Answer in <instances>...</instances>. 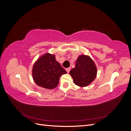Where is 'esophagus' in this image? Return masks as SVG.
I'll return each instance as SVG.
<instances>
[{"label":"esophagus","instance_id":"obj_1","mask_svg":"<svg viewBox=\"0 0 131 131\" xmlns=\"http://www.w3.org/2000/svg\"><path fill=\"white\" fill-rule=\"evenodd\" d=\"M70 68H66V71L67 72V73H69V72H70Z\"/></svg>","mask_w":131,"mask_h":131}]
</instances>
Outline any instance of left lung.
<instances>
[{"label": "left lung", "mask_w": 131, "mask_h": 131, "mask_svg": "<svg viewBox=\"0 0 131 131\" xmlns=\"http://www.w3.org/2000/svg\"><path fill=\"white\" fill-rule=\"evenodd\" d=\"M97 72L96 66L92 59L86 55H81L77 59L75 67L71 69L69 74L75 85L85 87L94 80Z\"/></svg>", "instance_id": "obj_1"}]
</instances>
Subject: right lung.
Segmentation results:
<instances>
[{
    "label": "right lung",
    "mask_w": 131,
    "mask_h": 131,
    "mask_svg": "<svg viewBox=\"0 0 131 131\" xmlns=\"http://www.w3.org/2000/svg\"><path fill=\"white\" fill-rule=\"evenodd\" d=\"M67 72L56 60L55 56L47 53L35 62L32 75L34 82L46 89H53L57 86L59 78Z\"/></svg>",
    "instance_id": "obj_1"
}]
</instances>
